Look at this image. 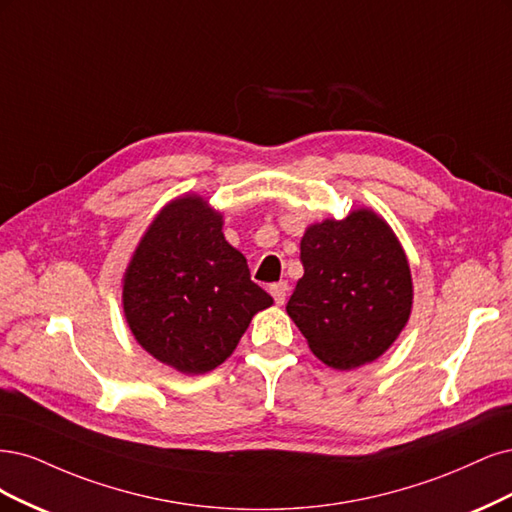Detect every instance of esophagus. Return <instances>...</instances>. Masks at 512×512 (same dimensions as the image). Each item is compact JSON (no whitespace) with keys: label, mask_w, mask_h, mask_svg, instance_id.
Returning a JSON list of instances; mask_svg holds the SVG:
<instances>
[{"label":"esophagus","mask_w":512,"mask_h":512,"mask_svg":"<svg viewBox=\"0 0 512 512\" xmlns=\"http://www.w3.org/2000/svg\"><path fill=\"white\" fill-rule=\"evenodd\" d=\"M287 291H289V285L285 283V280H280V283H274V285L270 287L272 298H274V302H276L278 306H283V304H285V300H287Z\"/></svg>","instance_id":"1"}]
</instances>
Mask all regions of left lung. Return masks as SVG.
Masks as SVG:
<instances>
[{"label":"left lung","instance_id":"obj_1","mask_svg":"<svg viewBox=\"0 0 512 512\" xmlns=\"http://www.w3.org/2000/svg\"><path fill=\"white\" fill-rule=\"evenodd\" d=\"M304 276L287 302L323 364L351 370L381 357L410 317L412 280L402 246L372 210L310 225L300 244Z\"/></svg>","mask_w":512,"mask_h":512}]
</instances>
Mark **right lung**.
Listing matches in <instances>:
<instances>
[{
	"label": "right lung",
	"mask_w": 512,
	"mask_h": 512,
	"mask_svg": "<svg viewBox=\"0 0 512 512\" xmlns=\"http://www.w3.org/2000/svg\"><path fill=\"white\" fill-rule=\"evenodd\" d=\"M221 227L223 217L202 197H180L157 214L125 272L131 334L183 374L221 366L255 312L272 304Z\"/></svg>",
	"instance_id": "1"
}]
</instances>
